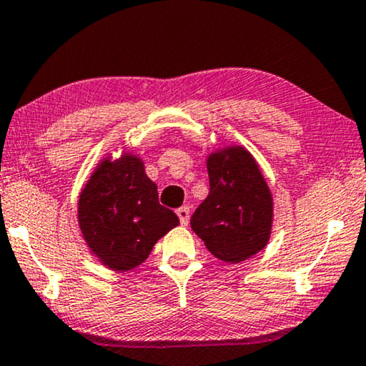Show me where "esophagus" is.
I'll list each match as a JSON object with an SVG mask.
<instances>
[{
  "label": "esophagus",
  "instance_id": "esophagus-1",
  "mask_svg": "<svg viewBox=\"0 0 366 366\" xmlns=\"http://www.w3.org/2000/svg\"><path fill=\"white\" fill-rule=\"evenodd\" d=\"M177 216H179V219H180V224H182V226H187L189 224V207L187 206L179 207Z\"/></svg>",
  "mask_w": 366,
  "mask_h": 366
}]
</instances>
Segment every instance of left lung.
I'll return each mask as SVG.
<instances>
[{
  "label": "left lung",
  "instance_id": "obj_1",
  "mask_svg": "<svg viewBox=\"0 0 366 366\" xmlns=\"http://www.w3.org/2000/svg\"><path fill=\"white\" fill-rule=\"evenodd\" d=\"M209 194L191 228L219 260L239 263L265 247L272 229V194L257 162L242 147L207 159Z\"/></svg>",
  "mask_w": 366,
  "mask_h": 366
}]
</instances>
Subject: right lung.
Masks as SVG:
<instances>
[{
  "instance_id": "right-lung-1",
  "label": "right lung",
  "mask_w": 366,
  "mask_h": 366,
  "mask_svg": "<svg viewBox=\"0 0 366 366\" xmlns=\"http://www.w3.org/2000/svg\"><path fill=\"white\" fill-rule=\"evenodd\" d=\"M177 224V214L160 204L155 182L147 177L143 162L135 155L101 162L81 192L82 237L113 270L140 265L154 244Z\"/></svg>"
}]
</instances>
